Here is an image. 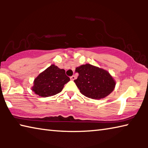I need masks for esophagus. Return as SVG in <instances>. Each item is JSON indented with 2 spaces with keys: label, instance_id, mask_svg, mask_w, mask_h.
<instances>
[{
  "label": "esophagus",
  "instance_id": "1",
  "mask_svg": "<svg viewBox=\"0 0 148 148\" xmlns=\"http://www.w3.org/2000/svg\"><path fill=\"white\" fill-rule=\"evenodd\" d=\"M75 79H76V77H75L74 76H72L71 77V80H74Z\"/></svg>",
  "mask_w": 148,
  "mask_h": 148
}]
</instances>
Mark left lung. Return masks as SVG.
Returning <instances> with one entry per match:
<instances>
[{
  "label": "left lung",
  "instance_id": "left-lung-1",
  "mask_svg": "<svg viewBox=\"0 0 148 148\" xmlns=\"http://www.w3.org/2000/svg\"><path fill=\"white\" fill-rule=\"evenodd\" d=\"M79 76L74 80L80 92L92 99H101L114 91L116 82L108 71L90 64L76 69Z\"/></svg>",
  "mask_w": 148,
  "mask_h": 148
}]
</instances>
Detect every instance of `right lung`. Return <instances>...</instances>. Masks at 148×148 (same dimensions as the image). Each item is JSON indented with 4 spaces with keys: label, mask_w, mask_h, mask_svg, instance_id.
<instances>
[{
    "label": "right lung",
    "mask_w": 148,
    "mask_h": 148,
    "mask_svg": "<svg viewBox=\"0 0 148 148\" xmlns=\"http://www.w3.org/2000/svg\"><path fill=\"white\" fill-rule=\"evenodd\" d=\"M69 81L64 69L51 64L34 79L32 90L40 97L53 96L61 92Z\"/></svg>",
    "instance_id": "1"
}]
</instances>
